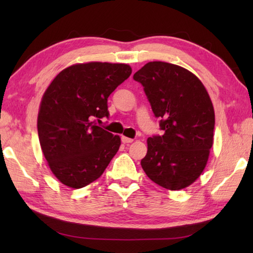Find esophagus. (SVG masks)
<instances>
[{
  "label": "esophagus",
  "instance_id": "esophagus-1",
  "mask_svg": "<svg viewBox=\"0 0 253 253\" xmlns=\"http://www.w3.org/2000/svg\"><path fill=\"white\" fill-rule=\"evenodd\" d=\"M133 141V139H131V138H127V137H122V142L123 143H125V144H127V143H131Z\"/></svg>",
  "mask_w": 253,
  "mask_h": 253
}]
</instances>
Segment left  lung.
<instances>
[{"label": "left lung", "instance_id": "1", "mask_svg": "<svg viewBox=\"0 0 253 253\" xmlns=\"http://www.w3.org/2000/svg\"><path fill=\"white\" fill-rule=\"evenodd\" d=\"M133 79L164 132L148 139L142 169L159 186L184 189L201 175L213 144L215 116L208 91L192 73L165 62L146 64Z\"/></svg>", "mask_w": 253, "mask_h": 253}]
</instances>
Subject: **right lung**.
<instances>
[{"label": "right lung", "instance_id": "right-lung-1", "mask_svg": "<svg viewBox=\"0 0 253 253\" xmlns=\"http://www.w3.org/2000/svg\"><path fill=\"white\" fill-rule=\"evenodd\" d=\"M127 64L91 62L64 69L42 98L38 135L52 173L79 189L103 174L121 146L120 136L96 125L109 117L107 98L130 76Z\"/></svg>", "mask_w": 253, "mask_h": 253}]
</instances>
